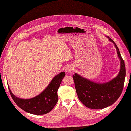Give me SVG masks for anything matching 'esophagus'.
Returning a JSON list of instances; mask_svg holds the SVG:
<instances>
[{
    "mask_svg": "<svg viewBox=\"0 0 131 131\" xmlns=\"http://www.w3.org/2000/svg\"><path fill=\"white\" fill-rule=\"evenodd\" d=\"M72 70H73V67H72L71 66H69L66 67V71L67 72H68V73H69V72L72 71Z\"/></svg>",
    "mask_w": 131,
    "mask_h": 131,
    "instance_id": "34e87169",
    "label": "esophagus"
}]
</instances>
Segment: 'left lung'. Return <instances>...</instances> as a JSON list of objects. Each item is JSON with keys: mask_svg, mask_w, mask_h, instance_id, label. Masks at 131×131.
Segmentation results:
<instances>
[{"mask_svg": "<svg viewBox=\"0 0 131 131\" xmlns=\"http://www.w3.org/2000/svg\"><path fill=\"white\" fill-rule=\"evenodd\" d=\"M108 38L114 44L120 59V70L118 76L107 83L98 84L85 79L77 73L73 75L79 99L90 108L102 109L112 105L119 98L124 88L126 75L125 62L117 45L112 39Z\"/></svg>", "mask_w": 131, "mask_h": 131, "instance_id": "8db88e82", "label": "left lung"}]
</instances>
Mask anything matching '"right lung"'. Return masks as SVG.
<instances>
[{"label":"right lung","mask_w":131,"mask_h":131,"mask_svg":"<svg viewBox=\"0 0 131 131\" xmlns=\"http://www.w3.org/2000/svg\"><path fill=\"white\" fill-rule=\"evenodd\" d=\"M65 75L64 72L57 75L44 91L31 99H23L17 98L13 95L8 86L9 93L15 103L25 112L36 115L45 114L50 112L57 103V91Z\"/></svg>","instance_id":"1"}]
</instances>
